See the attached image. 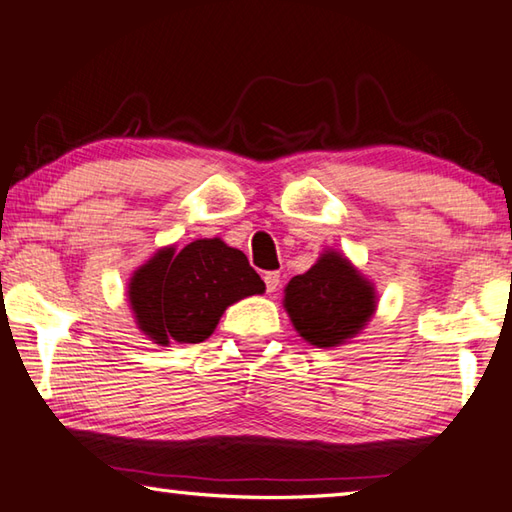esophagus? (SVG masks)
<instances>
[{"label":"esophagus","mask_w":512,"mask_h":512,"mask_svg":"<svg viewBox=\"0 0 512 512\" xmlns=\"http://www.w3.org/2000/svg\"><path fill=\"white\" fill-rule=\"evenodd\" d=\"M264 282H266V291L268 293H275L277 287H280V273H277V271L264 273Z\"/></svg>","instance_id":"34e87169"}]
</instances>
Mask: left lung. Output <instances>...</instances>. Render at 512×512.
I'll use <instances>...</instances> for the list:
<instances>
[{"mask_svg": "<svg viewBox=\"0 0 512 512\" xmlns=\"http://www.w3.org/2000/svg\"><path fill=\"white\" fill-rule=\"evenodd\" d=\"M375 282L339 250L327 248L307 273L291 277L282 305L309 345L339 348L363 332L377 311Z\"/></svg>", "mask_w": 512, "mask_h": 512, "instance_id": "1", "label": "left lung"}]
</instances>
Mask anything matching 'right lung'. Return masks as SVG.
I'll use <instances>...</instances> for the list:
<instances>
[{
  "instance_id": "obj_1",
  "label": "right lung",
  "mask_w": 512,
  "mask_h": 512,
  "mask_svg": "<svg viewBox=\"0 0 512 512\" xmlns=\"http://www.w3.org/2000/svg\"><path fill=\"white\" fill-rule=\"evenodd\" d=\"M264 291L246 255L214 237L155 250L133 271L126 296L137 329L169 348L210 339L225 309Z\"/></svg>"
}]
</instances>
